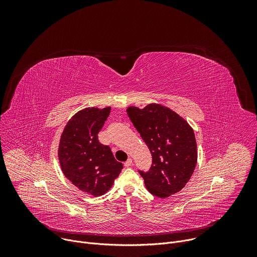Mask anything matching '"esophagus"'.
<instances>
[{"mask_svg":"<svg viewBox=\"0 0 257 257\" xmlns=\"http://www.w3.org/2000/svg\"><path fill=\"white\" fill-rule=\"evenodd\" d=\"M132 165V159H128L125 163H124V166L125 167H130Z\"/></svg>","mask_w":257,"mask_h":257,"instance_id":"esophagus-1","label":"esophagus"}]
</instances>
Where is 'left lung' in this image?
<instances>
[{
  "label": "left lung",
  "instance_id": "1",
  "mask_svg": "<svg viewBox=\"0 0 257 257\" xmlns=\"http://www.w3.org/2000/svg\"><path fill=\"white\" fill-rule=\"evenodd\" d=\"M127 114L153 157L151 169L139 171L145 187L160 198L181 191L197 163L191 126L171 108L159 103H150L143 108L129 106Z\"/></svg>",
  "mask_w": 257,
  "mask_h": 257
}]
</instances>
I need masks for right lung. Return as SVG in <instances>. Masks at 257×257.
<instances>
[{"label": "right lung", "mask_w": 257, "mask_h": 257, "mask_svg": "<svg viewBox=\"0 0 257 257\" xmlns=\"http://www.w3.org/2000/svg\"><path fill=\"white\" fill-rule=\"evenodd\" d=\"M109 112V106L81 109L68 121L60 139L58 156L64 175L79 190L92 196L111 189L123 169L111 149L97 137Z\"/></svg>", "instance_id": "add662e5"}]
</instances>
